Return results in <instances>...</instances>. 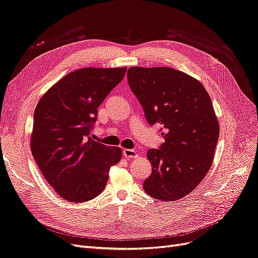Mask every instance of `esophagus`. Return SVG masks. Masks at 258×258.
Returning <instances> with one entry per match:
<instances>
[{
  "label": "esophagus",
  "instance_id": "34e87169",
  "mask_svg": "<svg viewBox=\"0 0 258 258\" xmlns=\"http://www.w3.org/2000/svg\"><path fill=\"white\" fill-rule=\"evenodd\" d=\"M123 156H124L125 158L131 159V158H135V157L138 156V154H137L136 151H134V150L124 149V150H123Z\"/></svg>",
  "mask_w": 258,
  "mask_h": 258
}]
</instances>
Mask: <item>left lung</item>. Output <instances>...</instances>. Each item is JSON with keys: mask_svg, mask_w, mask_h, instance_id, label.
Returning <instances> with one entry per match:
<instances>
[{"mask_svg": "<svg viewBox=\"0 0 258 258\" xmlns=\"http://www.w3.org/2000/svg\"><path fill=\"white\" fill-rule=\"evenodd\" d=\"M127 81L149 124L159 123L164 142L149 150L148 195L174 201L191 193L210 170L219 137L211 98L195 78L170 67H131Z\"/></svg>", "mask_w": 258, "mask_h": 258, "instance_id": "obj_1", "label": "left lung"}]
</instances>
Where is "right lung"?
<instances>
[{
    "mask_svg": "<svg viewBox=\"0 0 258 258\" xmlns=\"http://www.w3.org/2000/svg\"><path fill=\"white\" fill-rule=\"evenodd\" d=\"M126 72L85 67L66 75L39 101L30 148L44 178L60 197L85 203L103 191L122 151L92 139L98 107Z\"/></svg>",
    "mask_w": 258,
    "mask_h": 258,
    "instance_id": "obj_1",
    "label": "right lung"
}]
</instances>
